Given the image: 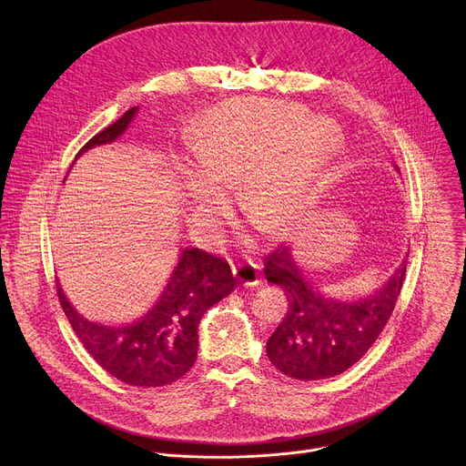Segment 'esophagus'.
<instances>
[{"mask_svg": "<svg viewBox=\"0 0 466 466\" xmlns=\"http://www.w3.org/2000/svg\"><path fill=\"white\" fill-rule=\"evenodd\" d=\"M234 271V277L236 280L241 284V286H258L259 284V271H258V265L252 263V261H243L239 265H236V268L232 269Z\"/></svg>", "mask_w": 466, "mask_h": 466, "instance_id": "esophagus-1", "label": "esophagus"}]
</instances>
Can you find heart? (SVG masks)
Segmentation results:
<instances>
[{
    "mask_svg": "<svg viewBox=\"0 0 466 466\" xmlns=\"http://www.w3.org/2000/svg\"><path fill=\"white\" fill-rule=\"evenodd\" d=\"M338 142L334 123L295 103L238 97L198 119L189 135L195 169H186L193 221L218 232L230 210L225 187L241 180V201L261 228L286 225Z\"/></svg>",
    "mask_w": 466,
    "mask_h": 466,
    "instance_id": "1",
    "label": "heart"
}]
</instances>
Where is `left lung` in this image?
Listing matches in <instances>:
<instances>
[{"label":"left lung","instance_id":"left-lung-1","mask_svg":"<svg viewBox=\"0 0 466 466\" xmlns=\"http://www.w3.org/2000/svg\"><path fill=\"white\" fill-rule=\"evenodd\" d=\"M404 259L374 295L338 300L322 295L299 268L291 247L265 256V279L284 289L288 311L268 341L269 361L286 376L311 381L334 378L358 363L374 345L400 295Z\"/></svg>","mask_w":466,"mask_h":466}]
</instances>
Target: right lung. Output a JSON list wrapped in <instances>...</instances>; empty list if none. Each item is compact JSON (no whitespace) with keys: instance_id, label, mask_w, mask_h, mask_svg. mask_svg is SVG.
<instances>
[{"instance_id":"1","label":"right lung","mask_w":466,"mask_h":466,"mask_svg":"<svg viewBox=\"0 0 466 466\" xmlns=\"http://www.w3.org/2000/svg\"><path fill=\"white\" fill-rule=\"evenodd\" d=\"M137 110L138 106L128 108L117 121L97 132L77 157L117 140ZM234 288L236 279L223 258L203 248H186L157 304L132 324L92 322L74 309L60 284H56V295L79 341L97 365L128 385L162 387L177 381L193 367L198 320Z\"/></svg>"}]
</instances>
